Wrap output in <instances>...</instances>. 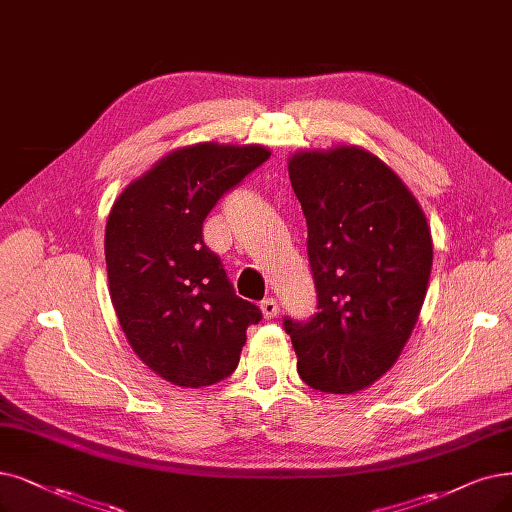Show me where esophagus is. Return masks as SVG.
Segmentation results:
<instances>
[{
    "mask_svg": "<svg viewBox=\"0 0 512 512\" xmlns=\"http://www.w3.org/2000/svg\"><path fill=\"white\" fill-rule=\"evenodd\" d=\"M260 309H262V315H264V317L273 319V317L279 315V302H277V298H264V300L260 302Z\"/></svg>",
    "mask_w": 512,
    "mask_h": 512,
    "instance_id": "esophagus-1",
    "label": "esophagus"
}]
</instances>
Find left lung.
Here are the masks:
<instances>
[{"mask_svg":"<svg viewBox=\"0 0 512 512\" xmlns=\"http://www.w3.org/2000/svg\"><path fill=\"white\" fill-rule=\"evenodd\" d=\"M288 170L309 229L317 313L285 317L283 327L306 384L355 393L391 370L414 330L431 229L401 178L365 149L302 151Z\"/></svg>","mask_w":512,"mask_h":512,"instance_id":"8db88e82","label":"left lung"}]
</instances>
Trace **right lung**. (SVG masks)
Returning a JSON list of instances; mask_svg holds the SVG:
<instances>
[{
    "label": "right lung",
    "mask_w": 512,
    "mask_h": 512,
    "mask_svg": "<svg viewBox=\"0 0 512 512\" xmlns=\"http://www.w3.org/2000/svg\"><path fill=\"white\" fill-rule=\"evenodd\" d=\"M269 157L258 145L201 142L157 161L113 203L105 258L115 313L134 353L172 384L231 376L245 330L262 319L203 243V220Z\"/></svg>",
    "instance_id": "1"
}]
</instances>
